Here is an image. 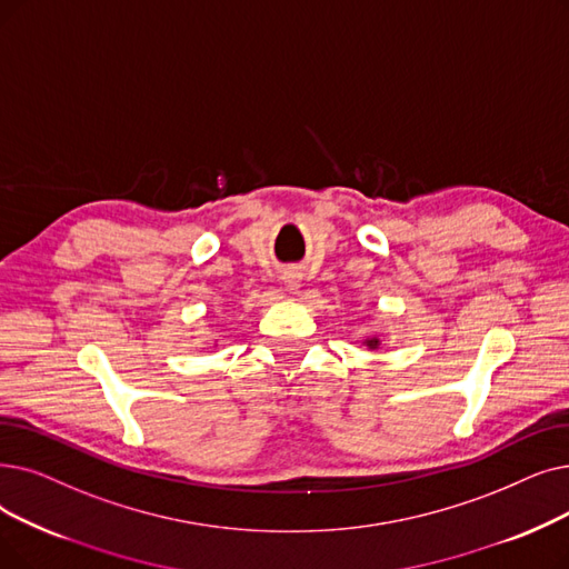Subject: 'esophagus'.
I'll return each mask as SVG.
<instances>
[{
  "label": "esophagus",
  "mask_w": 569,
  "mask_h": 569,
  "mask_svg": "<svg viewBox=\"0 0 569 569\" xmlns=\"http://www.w3.org/2000/svg\"><path fill=\"white\" fill-rule=\"evenodd\" d=\"M283 283H286V290H288V292L298 295L300 288H302V274H298V271H286V274H283Z\"/></svg>",
  "instance_id": "1"
}]
</instances>
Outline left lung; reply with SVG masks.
I'll list each match as a JSON object with an SVG mask.
<instances>
[{
    "label": "left lung",
    "instance_id": "1",
    "mask_svg": "<svg viewBox=\"0 0 569 569\" xmlns=\"http://www.w3.org/2000/svg\"><path fill=\"white\" fill-rule=\"evenodd\" d=\"M362 343L367 346V349L375 351V349H379V346H381V339H379V337H367Z\"/></svg>",
    "mask_w": 569,
    "mask_h": 569
}]
</instances>
